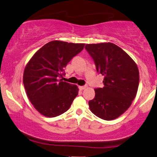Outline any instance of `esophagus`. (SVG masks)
Returning a JSON list of instances; mask_svg holds the SVG:
<instances>
[{
  "mask_svg": "<svg viewBox=\"0 0 157 157\" xmlns=\"http://www.w3.org/2000/svg\"><path fill=\"white\" fill-rule=\"evenodd\" d=\"M87 87V86H79L78 88L80 89L81 90H83L84 89H86Z\"/></svg>",
  "mask_w": 157,
  "mask_h": 157,
  "instance_id": "esophagus-1",
  "label": "esophagus"
}]
</instances>
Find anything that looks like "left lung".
Here are the masks:
<instances>
[{
  "label": "left lung",
  "mask_w": 157,
  "mask_h": 157,
  "mask_svg": "<svg viewBox=\"0 0 157 157\" xmlns=\"http://www.w3.org/2000/svg\"><path fill=\"white\" fill-rule=\"evenodd\" d=\"M85 48L94 60L97 71L104 76V87L94 89L95 97L89 101L90 110L103 120H114L130 108L136 97L139 83L138 67L114 43L87 44Z\"/></svg>",
  "instance_id": "1"
}]
</instances>
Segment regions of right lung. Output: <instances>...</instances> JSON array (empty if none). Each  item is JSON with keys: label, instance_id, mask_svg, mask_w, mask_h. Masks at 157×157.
Instances as JSON below:
<instances>
[{"label": "right lung", "instance_id": "obj_1", "mask_svg": "<svg viewBox=\"0 0 157 157\" xmlns=\"http://www.w3.org/2000/svg\"><path fill=\"white\" fill-rule=\"evenodd\" d=\"M85 43L52 40L33 55L23 72L27 97L34 108L46 117H55L70 108L78 93L76 85L59 80L64 67L83 50Z\"/></svg>", "mask_w": 157, "mask_h": 157}]
</instances>
